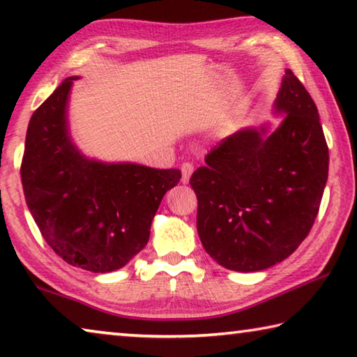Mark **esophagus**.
<instances>
[{
  "instance_id": "esophagus-1",
  "label": "esophagus",
  "mask_w": 357,
  "mask_h": 357,
  "mask_svg": "<svg viewBox=\"0 0 357 357\" xmlns=\"http://www.w3.org/2000/svg\"><path fill=\"white\" fill-rule=\"evenodd\" d=\"M181 172H183V178H181V181H183V184H187L190 179V174L193 173V165L189 164V162H185V164L181 165Z\"/></svg>"
}]
</instances>
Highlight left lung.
I'll use <instances>...</instances> for the list:
<instances>
[{
    "instance_id": "1",
    "label": "left lung",
    "mask_w": 357,
    "mask_h": 357,
    "mask_svg": "<svg viewBox=\"0 0 357 357\" xmlns=\"http://www.w3.org/2000/svg\"><path fill=\"white\" fill-rule=\"evenodd\" d=\"M271 124L244 128L219 143L197 168V229L204 250L223 268L257 273L283 261L317 219L329 168L318 110L285 70Z\"/></svg>"
}]
</instances>
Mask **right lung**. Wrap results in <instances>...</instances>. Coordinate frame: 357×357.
<instances>
[{"mask_svg": "<svg viewBox=\"0 0 357 357\" xmlns=\"http://www.w3.org/2000/svg\"><path fill=\"white\" fill-rule=\"evenodd\" d=\"M78 77H68L29 119L22 184L47 244L91 273L128 264L149 241L151 223L176 168L89 159L72 142L68 107Z\"/></svg>", "mask_w": 357, "mask_h": 357, "instance_id": "obj_1", "label": "right lung"}]
</instances>
